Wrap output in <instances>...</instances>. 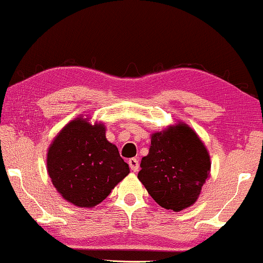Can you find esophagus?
I'll return each mask as SVG.
<instances>
[{"label": "esophagus", "instance_id": "esophagus-1", "mask_svg": "<svg viewBox=\"0 0 263 263\" xmlns=\"http://www.w3.org/2000/svg\"><path fill=\"white\" fill-rule=\"evenodd\" d=\"M128 163H129V167H130L132 171H134V172H138L139 167H140L138 159H135V158L129 159V160H128Z\"/></svg>", "mask_w": 263, "mask_h": 263}]
</instances>
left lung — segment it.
Listing matches in <instances>:
<instances>
[{
	"label": "left lung",
	"instance_id": "1",
	"mask_svg": "<svg viewBox=\"0 0 263 263\" xmlns=\"http://www.w3.org/2000/svg\"><path fill=\"white\" fill-rule=\"evenodd\" d=\"M140 181L161 208L180 211L197 200L210 172V157L185 124L152 135L149 153L141 160Z\"/></svg>",
	"mask_w": 263,
	"mask_h": 263
}]
</instances>
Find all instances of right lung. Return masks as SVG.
<instances>
[{
  "label": "right lung",
  "mask_w": 263,
  "mask_h": 263,
  "mask_svg": "<svg viewBox=\"0 0 263 263\" xmlns=\"http://www.w3.org/2000/svg\"><path fill=\"white\" fill-rule=\"evenodd\" d=\"M47 170L58 192L73 205L91 208L103 201L128 176L129 166L102 124L78 117L64 127L47 154Z\"/></svg>",
  "instance_id": "obj_1"
}]
</instances>
